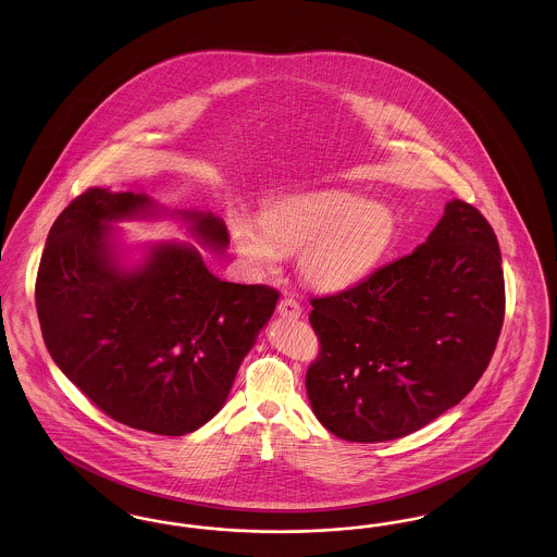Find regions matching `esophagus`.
I'll return each instance as SVG.
<instances>
[{"label": "esophagus", "instance_id": "obj_1", "mask_svg": "<svg viewBox=\"0 0 557 557\" xmlns=\"http://www.w3.org/2000/svg\"><path fill=\"white\" fill-rule=\"evenodd\" d=\"M277 312L286 319H298L302 314V309L294 298H282L280 305H277Z\"/></svg>", "mask_w": 557, "mask_h": 557}]
</instances>
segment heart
<instances>
[{"label":"heart","instance_id":"heart-1","mask_svg":"<svg viewBox=\"0 0 557 557\" xmlns=\"http://www.w3.org/2000/svg\"><path fill=\"white\" fill-rule=\"evenodd\" d=\"M230 230L252 268H271L284 250L300 248L302 280L321 292H342L375 271L396 240L398 220L385 202L317 190L271 202L263 220L236 213Z\"/></svg>","mask_w":557,"mask_h":557}]
</instances>
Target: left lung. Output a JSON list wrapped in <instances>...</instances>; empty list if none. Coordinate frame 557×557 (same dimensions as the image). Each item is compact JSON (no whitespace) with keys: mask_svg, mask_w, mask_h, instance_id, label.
Masks as SVG:
<instances>
[{"mask_svg":"<svg viewBox=\"0 0 557 557\" xmlns=\"http://www.w3.org/2000/svg\"><path fill=\"white\" fill-rule=\"evenodd\" d=\"M311 305L321 350L307 394L319 423L358 444L410 435L462 400L493 357L506 311L495 232L449 200L417 250Z\"/></svg>","mask_w":557,"mask_h":557,"instance_id":"left-lung-1","label":"left lung"}]
</instances>
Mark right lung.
Segmentation results:
<instances>
[{"mask_svg": "<svg viewBox=\"0 0 557 557\" xmlns=\"http://www.w3.org/2000/svg\"><path fill=\"white\" fill-rule=\"evenodd\" d=\"M151 215L147 195L89 188L76 197L49 230L35 300L53 362L101 412L178 437L222 410L280 292L222 282L182 243L122 265L110 223ZM178 215L200 245L230 243L213 213Z\"/></svg>", "mask_w": 557, "mask_h": 557, "instance_id": "obj_1", "label": "right lung"}]
</instances>
